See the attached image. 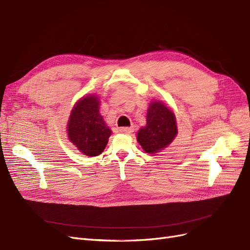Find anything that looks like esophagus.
<instances>
[{
  "instance_id": "1",
  "label": "esophagus",
  "mask_w": 250,
  "mask_h": 250,
  "mask_svg": "<svg viewBox=\"0 0 250 250\" xmlns=\"http://www.w3.org/2000/svg\"><path fill=\"white\" fill-rule=\"evenodd\" d=\"M123 134H132L134 132V127L133 126H125V127H122L119 130Z\"/></svg>"
}]
</instances>
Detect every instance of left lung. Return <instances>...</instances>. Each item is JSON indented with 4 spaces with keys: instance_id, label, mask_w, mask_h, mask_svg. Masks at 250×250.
Masks as SVG:
<instances>
[{
    "instance_id": "left-lung-1",
    "label": "left lung",
    "mask_w": 250,
    "mask_h": 250,
    "mask_svg": "<svg viewBox=\"0 0 250 250\" xmlns=\"http://www.w3.org/2000/svg\"><path fill=\"white\" fill-rule=\"evenodd\" d=\"M178 134L176 119L173 112L161 102H151L147 110L146 125L137 134L144 151L156 154L170 144Z\"/></svg>"
}]
</instances>
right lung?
I'll list each match as a JSON object with an SVG mask.
<instances>
[{
  "label": "right lung",
  "instance_id": "add662e5",
  "mask_svg": "<svg viewBox=\"0 0 250 250\" xmlns=\"http://www.w3.org/2000/svg\"><path fill=\"white\" fill-rule=\"evenodd\" d=\"M69 140L88 157L101 155L112 131L100 114V101L90 94L80 99L72 108L67 124Z\"/></svg>",
  "mask_w": 250,
  "mask_h": 250
}]
</instances>
